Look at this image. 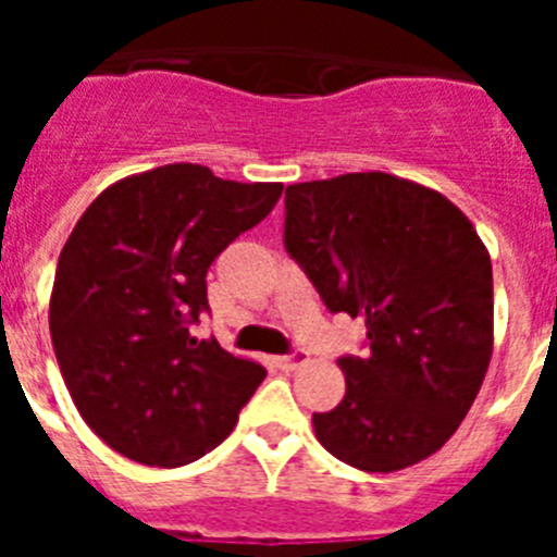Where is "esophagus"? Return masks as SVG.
Segmentation results:
<instances>
[{"mask_svg":"<svg viewBox=\"0 0 557 557\" xmlns=\"http://www.w3.org/2000/svg\"><path fill=\"white\" fill-rule=\"evenodd\" d=\"M273 362L275 368H282V371H295V368L307 366L309 357L307 354H284V357H275Z\"/></svg>","mask_w":557,"mask_h":557,"instance_id":"obj_1","label":"esophagus"}]
</instances>
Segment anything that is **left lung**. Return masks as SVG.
Masks as SVG:
<instances>
[{
  "label": "left lung",
  "mask_w": 557,
  "mask_h": 557,
  "mask_svg": "<svg viewBox=\"0 0 557 557\" xmlns=\"http://www.w3.org/2000/svg\"><path fill=\"white\" fill-rule=\"evenodd\" d=\"M284 245L371 354L337 359L346 396L314 412L337 460L391 474L426 460L474 405L494 354V275L471 220L416 181L346 172L284 191Z\"/></svg>",
  "instance_id": "left-lung-1"
}]
</instances>
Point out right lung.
<instances>
[{
	"instance_id": "1",
	"label": "right lung",
	"mask_w": 557,
	"mask_h": 557,
	"mask_svg": "<svg viewBox=\"0 0 557 557\" xmlns=\"http://www.w3.org/2000/svg\"><path fill=\"white\" fill-rule=\"evenodd\" d=\"M282 189L164 164L83 211L58 259L49 334L77 412L113 451L178 469L231 435L268 371L191 323L209 309L211 262Z\"/></svg>"
}]
</instances>
